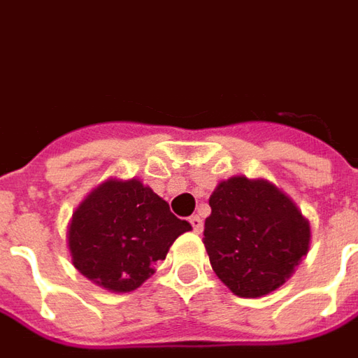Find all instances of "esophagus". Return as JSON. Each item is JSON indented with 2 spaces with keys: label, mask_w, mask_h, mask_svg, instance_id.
Returning <instances> with one entry per match:
<instances>
[{
  "label": "esophagus",
  "mask_w": 358,
  "mask_h": 358,
  "mask_svg": "<svg viewBox=\"0 0 358 358\" xmlns=\"http://www.w3.org/2000/svg\"><path fill=\"white\" fill-rule=\"evenodd\" d=\"M189 222H191V226H193V230L196 231V234H199V231H203V220H201V216H196V214H194V216L189 218Z\"/></svg>",
  "instance_id": "34e87169"
}]
</instances>
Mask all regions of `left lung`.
<instances>
[{"label": "left lung", "instance_id": "8db88e82", "mask_svg": "<svg viewBox=\"0 0 358 358\" xmlns=\"http://www.w3.org/2000/svg\"><path fill=\"white\" fill-rule=\"evenodd\" d=\"M210 208L204 248L214 273L238 296L273 292L308 253L310 224L268 181H222L212 193Z\"/></svg>", "mask_w": 358, "mask_h": 358}]
</instances>
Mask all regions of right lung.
Returning a JSON list of instances; mask_svg holds the SVG:
<instances>
[{
  "instance_id": "add662e5",
  "label": "right lung",
  "mask_w": 358,
  "mask_h": 358,
  "mask_svg": "<svg viewBox=\"0 0 358 358\" xmlns=\"http://www.w3.org/2000/svg\"><path fill=\"white\" fill-rule=\"evenodd\" d=\"M189 230L191 224L179 220L150 187L136 179H110L73 212L68 231L71 263L95 285L130 292Z\"/></svg>"
}]
</instances>
